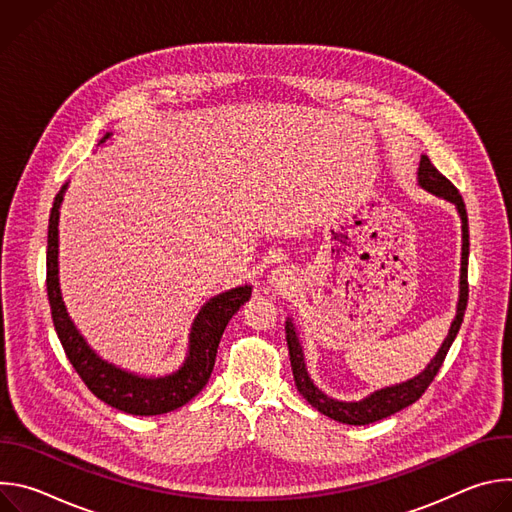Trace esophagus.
Listing matches in <instances>:
<instances>
[{
	"mask_svg": "<svg viewBox=\"0 0 512 512\" xmlns=\"http://www.w3.org/2000/svg\"><path fill=\"white\" fill-rule=\"evenodd\" d=\"M269 283H271L273 287H277L279 291H287V289L294 287V283H296L294 271L287 269V267H277V269L271 271Z\"/></svg>",
	"mask_w": 512,
	"mask_h": 512,
	"instance_id": "1",
	"label": "esophagus"
}]
</instances>
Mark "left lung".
<instances>
[{
	"mask_svg": "<svg viewBox=\"0 0 512 512\" xmlns=\"http://www.w3.org/2000/svg\"><path fill=\"white\" fill-rule=\"evenodd\" d=\"M419 184L431 192H435L437 196H444L448 200H452L462 216V275H460V302H458V316L452 322L450 334L444 340L440 352L435 354V358L427 364V369L415 377L413 381H407L403 385L397 387H389L383 391L373 393L371 397L362 399L358 403H342V401H334L330 397H326L322 391H318L314 387V383L308 377L306 364H304V352L300 348L294 324L285 322V340H287V348H289V360H291V373H294V381L298 391L302 393V397L316 407L320 413L340 421V423H348V425H369L375 423L379 419H385L405 407H409L411 403H415L431 385V381L435 379V375L440 373L442 364L448 356V350L464 322V312L468 306V255H470V235H468V214H466V206L464 200L458 192V188L444 176L437 172V168L431 164V160L427 156L421 158L419 162Z\"/></svg>",
	"mask_w": 512,
	"mask_h": 512,
	"instance_id": "left-lung-1",
	"label": "left lung"
}]
</instances>
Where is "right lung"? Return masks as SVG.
Masks as SVG:
<instances>
[{
	"label": "right lung",
	"instance_id": "right-lung-1",
	"mask_svg": "<svg viewBox=\"0 0 512 512\" xmlns=\"http://www.w3.org/2000/svg\"><path fill=\"white\" fill-rule=\"evenodd\" d=\"M109 137V135H105ZM103 141V139H101ZM66 184L58 190L48 221L46 249V291L52 312V322L60 344L79 373L83 383L95 397L107 405L131 415H162L186 405L198 395L210 379L216 360V348L229 320L251 298V287H237L212 298L196 316L190 332V354L184 367L164 379H141L119 371L113 364L101 360L72 326L58 287V208Z\"/></svg>",
	"mask_w": 512,
	"mask_h": 512
}]
</instances>
